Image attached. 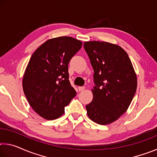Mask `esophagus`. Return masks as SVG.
<instances>
[{"mask_svg": "<svg viewBox=\"0 0 157 157\" xmlns=\"http://www.w3.org/2000/svg\"><path fill=\"white\" fill-rule=\"evenodd\" d=\"M84 89H85L84 86H79L78 87L79 91H83V90H84Z\"/></svg>", "mask_w": 157, "mask_h": 157, "instance_id": "1", "label": "esophagus"}]
</instances>
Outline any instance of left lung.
I'll use <instances>...</instances> for the list:
<instances>
[{
    "label": "left lung",
    "instance_id": "left-lung-1",
    "mask_svg": "<svg viewBox=\"0 0 157 157\" xmlns=\"http://www.w3.org/2000/svg\"><path fill=\"white\" fill-rule=\"evenodd\" d=\"M94 68V99L86 106L95 123L107 124L118 120L128 109L137 79L127 53L118 45L97 41L84 43Z\"/></svg>",
    "mask_w": 157,
    "mask_h": 157
}]
</instances>
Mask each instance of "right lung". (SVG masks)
<instances>
[{"label":"right lung","instance_id":"add662e5","mask_svg":"<svg viewBox=\"0 0 157 157\" xmlns=\"http://www.w3.org/2000/svg\"><path fill=\"white\" fill-rule=\"evenodd\" d=\"M82 46L71 36L49 39L32 55L23 79V89L34 111L47 120L63 115L76 95L69 81L68 63Z\"/></svg>","mask_w":157,"mask_h":157}]
</instances>
